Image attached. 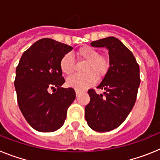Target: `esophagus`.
Masks as SVG:
<instances>
[{
  "label": "esophagus",
  "instance_id": "1",
  "mask_svg": "<svg viewBox=\"0 0 160 160\" xmlns=\"http://www.w3.org/2000/svg\"><path fill=\"white\" fill-rule=\"evenodd\" d=\"M75 93H76V95L78 96L79 94H80V93H81V91H80V90H76Z\"/></svg>",
  "mask_w": 160,
  "mask_h": 160
}]
</instances>
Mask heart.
I'll list each match as a JSON object with an SVG mask.
<instances>
[{
    "instance_id": "1",
    "label": "heart",
    "mask_w": 160,
    "mask_h": 160,
    "mask_svg": "<svg viewBox=\"0 0 160 160\" xmlns=\"http://www.w3.org/2000/svg\"><path fill=\"white\" fill-rule=\"evenodd\" d=\"M76 55L81 61L86 62L82 69V75H73L67 79L69 87L77 90H82L90 87L96 82V77L101 78L105 76L111 66L108 56L99 54L95 48L86 46L76 52ZM60 69L66 75H70L74 70V60L70 53H66L60 60Z\"/></svg>"
}]
</instances>
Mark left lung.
Instances as JSON below:
<instances>
[{
  "mask_svg": "<svg viewBox=\"0 0 160 160\" xmlns=\"http://www.w3.org/2000/svg\"><path fill=\"white\" fill-rule=\"evenodd\" d=\"M90 45L108 49L111 66L97 87L105 90L104 95L94 89L88 90L90 101L85 109V118L91 129L105 132L119 127L135 105L140 84L139 66L131 50L114 37Z\"/></svg>",
  "mask_w": 160,
  "mask_h": 160,
  "instance_id": "8db88e82",
  "label": "left lung"
}]
</instances>
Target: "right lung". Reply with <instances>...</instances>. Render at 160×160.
Masks as SVG:
<instances>
[{
  "instance_id": "right-lung-1",
  "label": "right lung",
  "mask_w": 160,
  "mask_h": 160,
  "mask_svg": "<svg viewBox=\"0 0 160 160\" xmlns=\"http://www.w3.org/2000/svg\"><path fill=\"white\" fill-rule=\"evenodd\" d=\"M72 49L66 44L42 38L20 59L14 81L18 106L36 131L52 132L59 129L64 124L68 107L75 99L73 88L62 87L65 79L59 66L63 55Z\"/></svg>"
}]
</instances>
